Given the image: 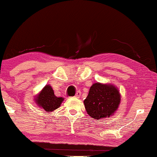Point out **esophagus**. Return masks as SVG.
<instances>
[{"mask_svg": "<svg viewBox=\"0 0 157 157\" xmlns=\"http://www.w3.org/2000/svg\"><path fill=\"white\" fill-rule=\"evenodd\" d=\"M80 96H81V92H80V91H78V92L76 93V94H75V98H79Z\"/></svg>", "mask_w": 157, "mask_h": 157, "instance_id": "obj_1", "label": "esophagus"}]
</instances>
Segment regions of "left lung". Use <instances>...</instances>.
I'll return each mask as SVG.
<instances>
[{"mask_svg": "<svg viewBox=\"0 0 157 157\" xmlns=\"http://www.w3.org/2000/svg\"><path fill=\"white\" fill-rule=\"evenodd\" d=\"M121 101L119 90L110 84L96 82L90 88L84 104L87 114L95 119L110 117L117 110Z\"/></svg>", "mask_w": 157, "mask_h": 157, "instance_id": "8db88e82", "label": "left lung"}]
</instances>
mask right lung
<instances>
[{"instance_id":"right-lung-1","label":"right lung","mask_w":157,"mask_h":157,"mask_svg":"<svg viewBox=\"0 0 157 157\" xmlns=\"http://www.w3.org/2000/svg\"><path fill=\"white\" fill-rule=\"evenodd\" d=\"M35 101L45 111L52 112L61 106L64 98L56 96L52 87L47 84L41 90L39 94L37 95Z\"/></svg>"}]
</instances>
